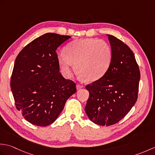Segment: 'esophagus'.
<instances>
[{"label": "esophagus", "mask_w": 155, "mask_h": 155, "mask_svg": "<svg viewBox=\"0 0 155 155\" xmlns=\"http://www.w3.org/2000/svg\"><path fill=\"white\" fill-rule=\"evenodd\" d=\"M83 87H84L83 85L80 84H77V90H79V89H81V88H83Z\"/></svg>", "instance_id": "esophagus-1"}]
</instances>
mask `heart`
<instances>
[{
  "mask_svg": "<svg viewBox=\"0 0 155 155\" xmlns=\"http://www.w3.org/2000/svg\"><path fill=\"white\" fill-rule=\"evenodd\" d=\"M112 51L106 42L97 38L77 39L65 48V53L58 56V63L62 75L71 77L72 69L87 81H95L103 77L109 68Z\"/></svg>",
  "mask_w": 155,
  "mask_h": 155,
  "instance_id": "heart-1",
  "label": "heart"
}]
</instances>
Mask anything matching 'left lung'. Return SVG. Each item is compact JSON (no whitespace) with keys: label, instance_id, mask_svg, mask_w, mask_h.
Instances as JSON below:
<instances>
[{"label":"left lung","instance_id":"1","mask_svg":"<svg viewBox=\"0 0 155 155\" xmlns=\"http://www.w3.org/2000/svg\"><path fill=\"white\" fill-rule=\"evenodd\" d=\"M107 36L111 63L103 77L86 86L89 97L84 108L89 119L101 126L117 123L130 110L137 100L140 78L131 49L114 36Z\"/></svg>","mask_w":155,"mask_h":155}]
</instances>
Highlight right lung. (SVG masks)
<instances>
[{
    "instance_id": "add662e5",
    "label": "right lung",
    "mask_w": 155,
    "mask_h": 155,
    "mask_svg": "<svg viewBox=\"0 0 155 155\" xmlns=\"http://www.w3.org/2000/svg\"><path fill=\"white\" fill-rule=\"evenodd\" d=\"M70 36L46 33L31 42L16 58L11 80L16 109L32 124L45 127L57 119L76 84L59 72L57 48Z\"/></svg>"
}]
</instances>
